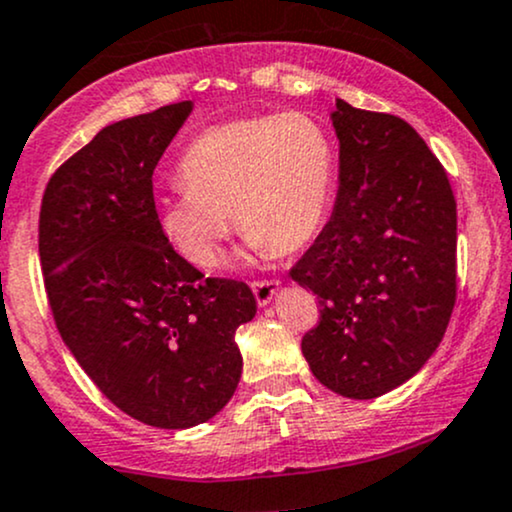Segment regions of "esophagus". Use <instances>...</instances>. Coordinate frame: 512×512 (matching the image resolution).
Returning <instances> with one entry per match:
<instances>
[{"mask_svg": "<svg viewBox=\"0 0 512 512\" xmlns=\"http://www.w3.org/2000/svg\"><path fill=\"white\" fill-rule=\"evenodd\" d=\"M279 286H281V281H276V279L252 281V293H255L257 303L269 305V303H272V298L276 296V293H279Z\"/></svg>", "mask_w": 512, "mask_h": 512, "instance_id": "esophagus-1", "label": "esophagus"}]
</instances>
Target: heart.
<instances>
[{
  "label": "heart",
  "mask_w": 512,
  "mask_h": 512,
  "mask_svg": "<svg viewBox=\"0 0 512 512\" xmlns=\"http://www.w3.org/2000/svg\"><path fill=\"white\" fill-rule=\"evenodd\" d=\"M185 187L161 199V228L195 267H214L231 233L252 250L296 252L330 211L337 151L313 115L240 117L204 129L180 158Z\"/></svg>",
  "instance_id": "b5f03b06"
}]
</instances>
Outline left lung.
I'll return each instance as SVG.
<instances>
[{"mask_svg":"<svg viewBox=\"0 0 512 512\" xmlns=\"http://www.w3.org/2000/svg\"><path fill=\"white\" fill-rule=\"evenodd\" d=\"M332 219L293 264L320 303L301 349L322 385L373 399L438 349L457 296V204L448 173L402 117L337 98Z\"/></svg>","mask_w":512,"mask_h":512,"instance_id":"1","label":"left lung"}]
</instances>
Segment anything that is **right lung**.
<instances>
[{
    "instance_id": "1",
    "label": "right lung",
    "mask_w": 512,
    "mask_h": 512,
    "mask_svg": "<svg viewBox=\"0 0 512 512\" xmlns=\"http://www.w3.org/2000/svg\"><path fill=\"white\" fill-rule=\"evenodd\" d=\"M192 101L127 117L55 170L38 226L55 325L117 409L156 428L204 424L236 392V330L257 313L250 286L192 267L168 243L154 170Z\"/></svg>"
}]
</instances>
